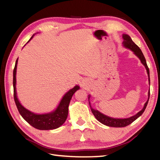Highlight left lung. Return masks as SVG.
I'll return each instance as SVG.
<instances>
[{"label": "left lung", "instance_id": "8db88e82", "mask_svg": "<svg viewBox=\"0 0 160 160\" xmlns=\"http://www.w3.org/2000/svg\"><path fill=\"white\" fill-rule=\"evenodd\" d=\"M122 38H123V46L125 48H129V50H131L133 52L137 57H138L141 62L145 66V68L147 69V72L148 73V81H149L150 83V76H149V69H148L147 62H146V59L144 58V55L142 52V51L140 49V48L136 45V44L133 42L132 39L130 38L128 35H125L124 34L122 35ZM150 97V91H148V99L147 100V102L145 103V104L144 106L143 109L142 110H140L139 112L137 113L136 115L133 117H131L128 118H113L109 117L108 116H106V115L103 114L102 113L99 112V111L97 110H94L93 108H92L91 106V110L92 113L93 114L95 117L96 118V119L99 121L100 122H102V124L106 125L107 126H109V127H114V128H123L126 127V126L129 125V124H131L132 122H133L136 119H137L140 116L142 115V114L144 112V110L146 109V107L147 106V103L148 102V99H149ZM88 98H90L89 97ZM89 105H90V103H89Z\"/></svg>", "mask_w": 160, "mask_h": 160}]
</instances>
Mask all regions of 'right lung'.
Returning a JSON list of instances; mask_svg holds the SVG:
<instances>
[{
  "label": "right lung",
  "instance_id": "right-lung-1",
  "mask_svg": "<svg viewBox=\"0 0 160 160\" xmlns=\"http://www.w3.org/2000/svg\"><path fill=\"white\" fill-rule=\"evenodd\" d=\"M31 38L29 39L31 40ZM28 41V42H29ZM27 42V43H28ZM18 58L16 61V65L13 69V98L14 101L16 103L17 108L19 111L21 116L23 117L24 119L27 122L35 128L40 130H50V129H57L61 126L67 119L68 115V107L73 95L77 90L79 89L78 86H76L71 90H69L62 98L61 101L59 103L57 108L54 112L48 114H34L29 110H27L22 106L19 102L17 98L16 90V68H17Z\"/></svg>",
  "mask_w": 160,
  "mask_h": 160
}]
</instances>
